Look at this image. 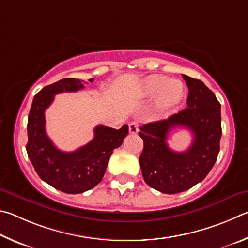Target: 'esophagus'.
Wrapping results in <instances>:
<instances>
[{
	"mask_svg": "<svg viewBox=\"0 0 248 248\" xmlns=\"http://www.w3.org/2000/svg\"><path fill=\"white\" fill-rule=\"evenodd\" d=\"M128 131H129V133H131V134L138 133V123H137V122L134 121V122H131V123H129Z\"/></svg>",
	"mask_w": 248,
	"mask_h": 248,
	"instance_id": "1",
	"label": "esophagus"
}]
</instances>
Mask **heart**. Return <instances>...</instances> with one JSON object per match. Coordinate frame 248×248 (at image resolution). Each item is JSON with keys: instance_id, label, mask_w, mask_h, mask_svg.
Wrapping results in <instances>:
<instances>
[{"instance_id": "obj_1", "label": "heart", "mask_w": 248, "mask_h": 248, "mask_svg": "<svg viewBox=\"0 0 248 248\" xmlns=\"http://www.w3.org/2000/svg\"><path fill=\"white\" fill-rule=\"evenodd\" d=\"M184 91V86L181 81L171 80L168 76L160 74L146 77L138 89V93L144 98L158 95L157 108L160 111H166L177 106L183 99Z\"/></svg>"}]
</instances>
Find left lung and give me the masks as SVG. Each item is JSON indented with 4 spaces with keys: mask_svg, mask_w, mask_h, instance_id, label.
<instances>
[{
    "mask_svg": "<svg viewBox=\"0 0 248 248\" xmlns=\"http://www.w3.org/2000/svg\"><path fill=\"white\" fill-rule=\"evenodd\" d=\"M188 87L187 108L167 120L140 127L144 149L140 163L144 180L164 194L185 192L202 182L210 172L220 151L221 104L202 80L182 75ZM182 126L193 133L190 148L175 153L168 148L167 135Z\"/></svg>",
    "mask_w": 248,
    "mask_h": 248,
    "instance_id": "left-lung-1",
    "label": "left lung"
}]
</instances>
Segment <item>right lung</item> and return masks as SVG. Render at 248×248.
I'll return each instance as SVG.
<instances>
[{
	"instance_id": "add662e5",
	"label": "right lung",
	"mask_w": 248,
	"mask_h": 248,
	"mask_svg": "<svg viewBox=\"0 0 248 248\" xmlns=\"http://www.w3.org/2000/svg\"><path fill=\"white\" fill-rule=\"evenodd\" d=\"M91 79L90 81H93ZM84 88L82 80L64 78L46 86L34 95L28 115V157L42 181L66 194H80L101 182L113 150L119 148L128 134V126L120 129L98 125L88 144L72 153L56 148L46 133L45 112L54 95Z\"/></svg>"
}]
</instances>
